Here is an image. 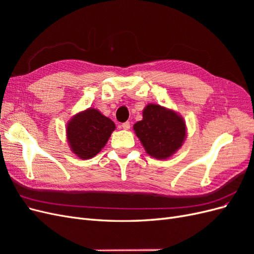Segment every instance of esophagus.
Instances as JSON below:
<instances>
[{
	"mask_svg": "<svg viewBox=\"0 0 254 254\" xmlns=\"http://www.w3.org/2000/svg\"><path fill=\"white\" fill-rule=\"evenodd\" d=\"M122 128H123V129H125V130H128V129L130 128V123H129V122L123 123V124H122Z\"/></svg>",
	"mask_w": 254,
	"mask_h": 254,
	"instance_id": "obj_1",
	"label": "esophagus"
}]
</instances>
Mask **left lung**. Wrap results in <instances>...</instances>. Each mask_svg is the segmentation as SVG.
I'll use <instances>...</instances> for the list:
<instances>
[{
	"label": "left lung",
	"mask_w": 254,
	"mask_h": 254,
	"mask_svg": "<svg viewBox=\"0 0 254 254\" xmlns=\"http://www.w3.org/2000/svg\"><path fill=\"white\" fill-rule=\"evenodd\" d=\"M133 129L146 151L151 157L166 159L182 145L186 137V124L174 111L158 105H148L143 111V120Z\"/></svg>",
	"instance_id": "left-lung-1"
}]
</instances>
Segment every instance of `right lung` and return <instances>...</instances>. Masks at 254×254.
I'll list each match as a JSON object with an SVG mask.
<instances>
[{"mask_svg":"<svg viewBox=\"0 0 254 254\" xmlns=\"http://www.w3.org/2000/svg\"><path fill=\"white\" fill-rule=\"evenodd\" d=\"M115 129L114 123L96 109H88L71 120L66 128L68 143L75 155L90 159L101 151Z\"/></svg>","mask_w":254,"mask_h":254,"instance_id":"add662e5","label":"right lung"}]
</instances>
